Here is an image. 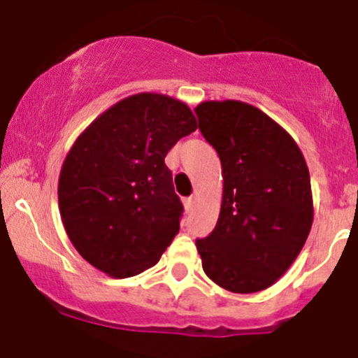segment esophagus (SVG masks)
<instances>
[{
    "label": "esophagus",
    "mask_w": 358,
    "mask_h": 358,
    "mask_svg": "<svg viewBox=\"0 0 358 358\" xmlns=\"http://www.w3.org/2000/svg\"><path fill=\"white\" fill-rule=\"evenodd\" d=\"M183 206H185L187 211H190V209H192V206H194L192 197H185V199H183Z\"/></svg>",
    "instance_id": "34e87169"
}]
</instances>
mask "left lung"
<instances>
[{
	"label": "left lung",
	"mask_w": 358,
	"mask_h": 358,
	"mask_svg": "<svg viewBox=\"0 0 358 358\" xmlns=\"http://www.w3.org/2000/svg\"><path fill=\"white\" fill-rule=\"evenodd\" d=\"M196 114L223 176L215 230L196 241L202 268L227 291H263L287 272L312 229L308 166L289 133L255 106L209 100Z\"/></svg>",
	"instance_id": "obj_1"
}]
</instances>
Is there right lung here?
Wrapping results in <instances>:
<instances>
[{
    "instance_id": "1",
    "label": "right lung",
    "mask_w": 358,
    "mask_h": 358,
    "mask_svg": "<svg viewBox=\"0 0 358 358\" xmlns=\"http://www.w3.org/2000/svg\"><path fill=\"white\" fill-rule=\"evenodd\" d=\"M196 129L187 103L136 93L76 138L60 169L59 208L72 246L90 265L124 279L159 262L183 213L164 157Z\"/></svg>"
}]
</instances>
